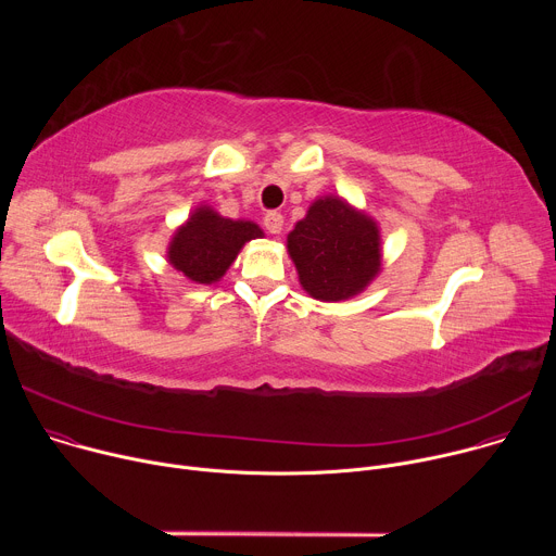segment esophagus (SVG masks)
Listing matches in <instances>:
<instances>
[{
    "label": "esophagus",
    "mask_w": 556,
    "mask_h": 556,
    "mask_svg": "<svg viewBox=\"0 0 556 556\" xmlns=\"http://www.w3.org/2000/svg\"><path fill=\"white\" fill-rule=\"evenodd\" d=\"M264 228H266L268 232H273V235H279L281 228H283V215L277 213V211L266 213V217H264Z\"/></svg>",
    "instance_id": "esophagus-1"
}]
</instances>
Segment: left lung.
Segmentation results:
<instances>
[{"mask_svg": "<svg viewBox=\"0 0 556 556\" xmlns=\"http://www.w3.org/2000/svg\"><path fill=\"white\" fill-rule=\"evenodd\" d=\"M286 247L301 288L316 301H348L382 270L378 222L332 193L307 206Z\"/></svg>", "mask_w": 556, "mask_h": 556, "instance_id": "obj_1", "label": "left lung"}]
</instances>
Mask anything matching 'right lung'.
<instances>
[{"instance_id": "add662e5", "label": "right lung", "mask_w": 556, "mask_h": 556, "mask_svg": "<svg viewBox=\"0 0 556 556\" xmlns=\"http://www.w3.org/2000/svg\"><path fill=\"white\" fill-rule=\"evenodd\" d=\"M260 237V224L230 219L208 204H198L172 235L167 262L191 283L211 286L226 275L244 244Z\"/></svg>"}]
</instances>
